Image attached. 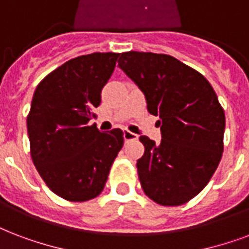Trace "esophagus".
Returning a JSON list of instances; mask_svg holds the SVG:
<instances>
[{
  "label": "esophagus",
  "mask_w": 249,
  "mask_h": 249,
  "mask_svg": "<svg viewBox=\"0 0 249 249\" xmlns=\"http://www.w3.org/2000/svg\"><path fill=\"white\" fill-rule=\"evenodd\" d=\"M138 136L137 134H134V133H132L130 130H128V129H124V140L125 141H132V140H137Z\"/></svg>",
  "instance_id": "1"
}]
</instances>
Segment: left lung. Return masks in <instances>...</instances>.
Masks as SVG:
<instances>
[{
	"mask_svg": "<svg viewBox=\"0 0 249 249\" xmlns=\"http://www.w3.org/2000/svg\"><path fill=\"white\" fill-rule=\"evenodd\" d=\"M119 66L145 94L147 111L159 116L162 141L141 136L140 183L150 200L179 206L206 187L221 162L225 111L212 85L175 57L120 53Z\"/></svg>",
	"mask_w": 249,
	"mask_h": 249,
	"instance_id": "left-lung-1",
	"label": "left lung"
}]
</instances>
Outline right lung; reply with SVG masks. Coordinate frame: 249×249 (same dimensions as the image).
Here are the masks:
<instances>
[{"label": "right lung", "instance_id": "1", "mask_svg": "<svg viewBox=\"0 0 249 249\" xmlns=\"http://www.w3.org/2000/svg\"><path fill=\"white\" fill-rule=\"evenodd\" d=\"M120 53L71 58L37 85L27 115L30 153L47 187L66 201L83 202L103 191L124 145L121 129L99 132L89 121Z\"/></svg>", "mask_w": 249, "mask_h": 249}]
</instances>
